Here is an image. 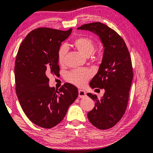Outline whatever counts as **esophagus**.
<instances>
[{"mask_svg":"<svg viewBox=\"0 0 153 153\" xmlns=\"http://www.w3.org/2000/svg\"><path fill=\"white\" fill-rule=\"evenodd\" d=\"M78 94H79V97H80V98H83V97H86V92L84 90L79 89Z\"/></svg>","mask_w":153,"mask_h":153,"instance_id":"1","label":"esophagus"}]
</instances>
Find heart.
<instances>
[{
    "mask_svg": "<svg viewBox=\"0 0 153 153\" xmlns=\"http://www.w3.org/2000/svg\"><path fill=\"white\" fill-rule=\"evenodd\" d=\"M76 49L83 56L88 57L93 53L95 49V42L93 39L86 36H82L76 38L74 42ZM67 53V45H63L58 50V62L62 65L65 62V57ZM92 72L87 69H79L69 72L67 76V79L69 82L77 86H82L85 84L90 78Z\"/></svg>",
    "mask_w": 153,
    "mask_h": 153,
    "instance_id": "1",
    "label": "heart"
}]
</instances>
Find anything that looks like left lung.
<instances>
[{
	"mask_svg": "<svg viewBox=\"0 0 153 153\" xmlns=\"http://www.w3.org/2000/svg\"><path fill=\"white\" fill-rule=\"evenodd\" d=\"M99 36L104 53L97 73L91 79V88H104V95L88 93L95 106L87 114L93 126L101 130L112 128L126 111L133 74L131 59L122 38L113 29L101 22L85 24L77 28Z\"/></svg>",
	"mask_w": 153,
	"mask_h": 153,
	"instance_id": "obj_1",
	"label": "left lung"
}]
</instances>
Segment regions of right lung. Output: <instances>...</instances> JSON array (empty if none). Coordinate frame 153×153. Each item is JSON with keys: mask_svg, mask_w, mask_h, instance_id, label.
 <instances>
[{"mask_svg": "<svg viewBox=\"0 0 153 153\" xmlns=\"http://www.w3.org/2000/svg\"><path fill=\"white\" fill-rule=\"evenodd\" d=\"M71 31L34 29L22 41L16 56V92L20 104L30 121L44 128L58 124L78 96L76 86L65 83L58 91L49 86L48 78L58 76V50Z\"/></svg>", "mask_w": 153, "mask_h": 153, "instance_id": "add662e5", "label": "right lung"}]
</instances>
